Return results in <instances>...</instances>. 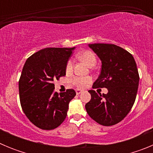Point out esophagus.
Masks as SVG:
<instances>
[{"label": "esophagus", "instance_id": "obj_1", "mask_svg": "<svg viewBox=\"0 0 153 153\" xmlns=\"http://www.w3.org/2000/svg\"><path fill=\"white\" fill-rule=\"evenodd\" d=\"M82 92H83V90H79V89H76V95H79V94H80Z\"/></svg>", "mask_w": 153, "mask_h": 153}]
</instances>
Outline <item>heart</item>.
Wrapping results in <instances>:
<instances>
[{"label":"heart","mask_w":153,"mask_h":153,"mask_svg":"<svg viewBox=\"0 0 153 153\" xmlns=\"http://www.w3.org/2000/svg\"><path fill=\"white\" fill-rule=\"evenodd\" d=\"M78 59L84 62L88 67H92L95 66L97 63V57L94 53L90 51H84L83 52H80L76 55ZM73 67H74V63L72 60H69L66 64V73L70 74L72 72ZM74 86H77L78 88H83L87 84L92 82V78L90 76H75L71 80Z\"/></svg>","instance_id":"obj_1"}]
</instances>
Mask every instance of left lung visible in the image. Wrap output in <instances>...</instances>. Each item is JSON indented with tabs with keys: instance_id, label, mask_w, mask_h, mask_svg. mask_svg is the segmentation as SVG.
<instances>
[{
	"instance_id": "obj_1",
	"label": "left lung",
	"mask_w": 153,
	"mask_h": 153,
	"mask_svg": "<svg viewBox=\"0 0 153 153\" xmlns=\"http://www.w3.org/2000/svg\"><path fill=\"white\" fill-rule=\"evenodd\" d=\"M89 47L100 57L102 69L93 88H106V94L89 90L91 100L85 105L88 115L99 124L113 126L132 109L137 94L140 76L130 53L115 44H92Z\"/></svg>"
}]
</instances>
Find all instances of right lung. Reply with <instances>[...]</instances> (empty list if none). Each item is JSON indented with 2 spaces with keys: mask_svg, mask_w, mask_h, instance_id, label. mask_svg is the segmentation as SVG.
Returning <instances> with one entry per match:
<instances>
[{
  "mask_svg": "<svg viewBox=\"0 0 153 153\" xmlns=\"http://www.w3.org/2000/svg\"><path fill=\"white\" fill-rule=\"evenodd\" d=\"M73 48L50 47L27 58L19 79L23 111L33 125L44 130L58 127L67 115L69 102L76 96L73 89L58 94L53 80L66 75V64Z\"/></svg>",
  "mask_w": 153,
  "mask_h": 153,
  "instance_id": "right-lung-1",
  "label": "right lung"
}]
</instances>
